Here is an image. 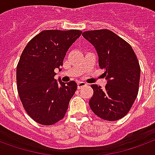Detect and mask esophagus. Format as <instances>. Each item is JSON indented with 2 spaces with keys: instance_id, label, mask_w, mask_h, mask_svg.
<instances>
[{
  "instance_id": "34e87169",
  "label": "esophagus",
  "mask_w": 155,
  "mask_h": 155,
  "mask_svg": "<svg viewBox=\"0 0 155 155\" xmlns=\"http://www.w3.org/2000/svg\"><path fill=\"white\" fill-rule=\"evenodd\" d=\"M77 85H78V89H81V88H83V87L86 86L87 84L85 83V82H83V81H78Z\"/></svg>"
}]
</instances>
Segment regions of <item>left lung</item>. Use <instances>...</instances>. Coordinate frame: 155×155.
Listing matches in <instances>:
<instances>
[{
    "instance_id": "obj_1",
    "label": "left lung",
    "mask_w": 155,
    "mask_h": 155,
    "mask_svg": "<svg viewBox=\"0 0 155 155\" xmlns=\"http://www.w3.org/2000/svg\"><path fill=\"white\" fill-rule=\"evenodd\" d=\"M82 35L94 47L107 81L104 89L91 85L90 108L104 120L122 118L138 94L140 67L137 57L129 43L108 29L86 31Z\"/></svg>"
}]
</instances>
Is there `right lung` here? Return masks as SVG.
Masks as SVG:
<instances>
[{
	"label": "right lung",
	"instance_id": "obj_1",
	"mask_svg": "<svg viewBox=\"0 0 155 155\" xmlns=\"http://www.w3.org/2000/svg\"><path fill=\"white\" fill-rule=\"evenodd\" d=\"M82 31L43 30L28 42L16 69L17 89L31 118L41 125L55 124L64 117L77 89L74 81L64 83L55 70L61 71L69 48Z\"/></svg>",
	"mask_w": 155,
	"mask_h": 155
}]
</instances>
